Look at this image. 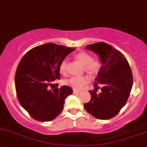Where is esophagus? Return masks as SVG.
I'll return each mask as SVG.
<instances>
[{"mask_svg": "<svg viewBox=\"0 0 147 147\" xmlns=\"http://www.w3.org/2000/svg\"><path fill=\"white\" fill-rule=\"evenodd\" d=\"M80 90H74V94H78V93H80Z\"/></svg>", "mask_w": 147, "mask_h": 147, "instance_id": "34e87169", "label": "esophagus"}]
</instances>
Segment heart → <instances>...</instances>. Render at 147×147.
<instances>
[{
    "label": "heart",
    "instance_id": "heart-1",
    "mask_svg": "<svg viewBox=\"0 0 147 147\" xmlns=\"http://www.w3.org/2000/svg\"><path fill=\"white\" fill-rule=\"evenodd\" d=\"M75 59L85 66V69L88 72L96 71L100 67V62L98 60L92 59L91 56L86 52H79L76 54ZM66 59H63L59 65V71L62 74L66 73ZM90 82V78L88 76H72L69 78L64 80L63 83L65 85L73 88L74 89L80 90L83 88L84 86Z\"/></svg>",
    "mask_w": 147,
    "mask_h": 147
}]
</instances>
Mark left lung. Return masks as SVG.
<instances>
[{"label": "left lung", "mask_w": 147, "mask_h": 147, "mask_svg": "<svg viewBox=\"0 0 147 147\" xmlns=\"http://www.w3.org/2000/svg\"><path fill=\"white\" fill-rule=\"evenodd\" d=\"M86 49L98 56L101 67L95 80V90H90L91 98L84 105L86 111L99 119L115 116L126 104L133 84L129 65L120 51L105 42L87 45ZM98 84L101 93H96Z\"/></svg>", "instance_id": "8db88e82"}]
</instances>
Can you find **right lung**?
<instances>
[{
	"label": "right lung",
	"instance_id": "obj_1",
	"mask_svg": "<svg viewBox=\"0 0 147 147\" xmlns=\"http://www.w3.org/2000/svg\"><path fill=\"white\" fill-rule=\"evenodd\" d=\"M74 50L47 43L30 49L20 60L15 77L16 93L22 107L36 120L55 119L63 110L65 99L73 93L66 86L52 90L47 87L60 79V63Z\"/></svg>",
	"mask_w": 147,
	"mask_h": 147
}]
</instances>
